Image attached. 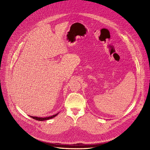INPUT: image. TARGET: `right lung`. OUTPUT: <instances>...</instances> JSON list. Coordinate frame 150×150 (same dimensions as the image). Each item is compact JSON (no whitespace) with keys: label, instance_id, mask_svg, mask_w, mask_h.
I'll return each mask as SVG.
<instances>
[{"label":"right lung","instance_id":"add662e5","mask_svg":"<svg viewBox=\"0 0 150 150\" xmlns=\"http://www.w3.org/2000/svg\"><path fill=\"white\" fill-rule=\"evenodd\" d=\"M58 114H54L52 116H50V117H44V118H42V117H33V116H30L31 118H33V119L35 120H39V121H44V120H49V119H53V117H56Z\"/></svg>","mask_w":150,"mask_h":150}]
</instances>
